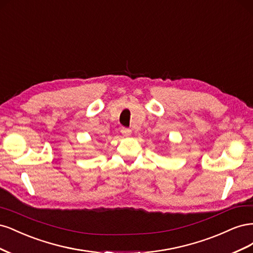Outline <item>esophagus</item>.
<instances>
[{
    "instance_id": "34e87169",
    "label": "esophagus",
    "mask_w": 253,
    "mask_h": 253,
    "mask_svg": "<svg viewBox=\"0 0 253 253\" xmlns=\"http://www.w3.org/2000/svg\"><path fill=\"white\" fill-rule=\"evenodd\" d=\"M120 132H121V134H122V135L128 136V135H131V133H132V129H131V128H128V127H124V126H122V127L120 128Z\"/></svg>"
}]
</instances>
